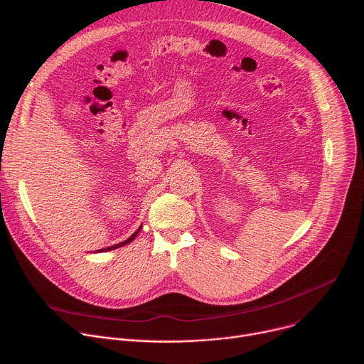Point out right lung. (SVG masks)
<instances>
[{"instance_id":"obj_1","label":"right lung","mask_w":364,"mask_h":364,"mask_svg":"<svg viewBox=\"0 0 364 364\" xmlns=\"http://www.w3.org/2000/svg\"><path fill=\"white\" fill-rule=\"evenodd\" d=\"M141 228L142 226H139V229H136V232H134L127 240H124V242H121V243H118V245H114V246H109V247H103V249H99V250H96V252H107V250H114V249H117V247H121V246H125V245H128L129 242H132L134 239H135V236L139 233V230H141Z\"/></svg>"}]
</instances>
